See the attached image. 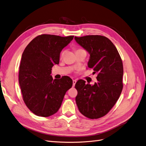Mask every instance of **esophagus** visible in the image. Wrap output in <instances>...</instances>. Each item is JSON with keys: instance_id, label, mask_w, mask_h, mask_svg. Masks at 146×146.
<instances>
[{"instance_id": "esophagus-1", "label": "esophagus", "mask_w": 146, "mask_h": 146, "mask_svg": "<svg viewBox=\"0 0 146 146\" xmlns=\"http://www.w3.org/2000/svg\"><path fill=\"white\" fill-rule=\"evenodd\" d=\"M72 82H73V86H75V85H76L77 81H76V80H73Z\"/></svg>"}]
</instances>
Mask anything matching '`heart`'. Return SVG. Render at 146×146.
<instances>
[{"label": "heart", "instance_id": "b5f03b06", "mask_svg": "<svg viewBox=\"0 0 146 146\" xmlns=\"http://www.w3.org/2000/svg\"><path fill=\"white\" fill-rule=\"evenodd\" d=\"M83 50V48H77V49L76 50V52H77V51H79V50ZM64 54V51H62L61 52L60 54V57L61 58H62V57L63 56V55Z\"/></svg>", "mask_w": 146, "mask_h": 146}]
</instances>
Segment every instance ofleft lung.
Wrapping results in <instances>:
<instances>
[{
	"label": "left lung",
	"instance_id": "obj_1",
	"mask_svg": "<svg viewBox=\"0 0 146 146\" xmlns=\"http://www.w3.org/2000/svg\"><path fill=\"white\" fill-rule=\"evenodd\" d=\"M76 42L90 54L88 68L98 72L94 85L77 81L76 104L80 112L88 118L105 116L115 105L123 88V64L116 47L101 35L75 36Z\"/></svg>",
	"mask_w": 146,
	"mask_h": 146
}]
</instances>
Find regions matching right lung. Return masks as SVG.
I'll use <instances>...</instances> for the list:
<instances>
[{
    "instance_id": "add662e5",
    "label": "right lung",
    "mask_w": 146,
    "mask_h": 146,
    "mask_svg": "<svg viewBox=\"0 0 146 146\" xmlns=\"http://www.w3.org/2000/svg\"><path fill=\"white\" fill-rule=\"evenodd\" d=\"M74 36L42 34L25 47L19 66V82L23 99L36 115L48 117L60 108L66 91L72 86L68 76L53 80L52 68L59 64L60 54Z\"/></svg>"
}]
</instances>
